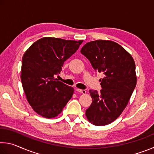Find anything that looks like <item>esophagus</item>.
Instances as JSON below:
<instances>
[{
	"label": "esophagus",
	"mask_w": 154,
	"mask_h": 154,
	"mask_svg": "<svg viewBox=\"0 0 154 154\" xmlns=\"http://www.w3.org/2000/svg\"><path fill=\"white\" fill-rule=\"evenodd\" d=\"M77 91V92H79V93H82V94H85L86 93V90H81V89H78V88H77L76 90H75Z\"/></svg>",
	"instance_id": "34e87169"
}]
</instances>
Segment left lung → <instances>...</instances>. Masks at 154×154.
Masks as SVG:
<instances>
[{
    "mask_svg": "<svg viewBox=\"0 0 154 154\" xmlns=\"http://www.w3.org/2000/svg\"><path fill=\"white\" fill-rule=\"evenodd\" d=\"M81 53L96 72L103 74L100 79L102 90L89 91L92 103L85 116L95 126L107 125L120 116L136 86L134 61L128 52L111 41H91Z\"/></svg>",
    "mask_w": 154,
    "mask_h": 154,
    "instance_id": "8db88e82",
    "label": "left lung"
}]
</instances>
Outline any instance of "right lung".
Wrapping results in <instances>:
<instances>
[{
    "mask_svg": "<svg viewBox=\"0 0 154 154\" xmlns=\"http://www.w3.org/2000/svg\"><path fill=\"white\" fill-rule=\"evenodd\" d=\"M83 42L44 37L34 43L22 61L21 81L30 105L46 118H55L72 98L74 89L54 78Z\"/></svg>",
    "mask_w": 154,
    "mask_h": 154,
    "instance_id": "add662e5",
    "label": "right lung"
}]
</instances>
